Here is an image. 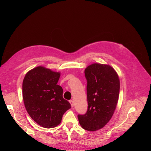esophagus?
Segmentation results:
<instances>
[{"instance_id": "esophagus-1", "label": "esophagus", "mask_w": 151, "mask_h": 151, "mask_svg": "<svg viewBox=\"0 0 151 151\" xmlns=\"http://www.w3.org/2000/svg\"><path fill=\"white\" fill-rule=\"evenodd\" d=\"M70 104H71V106L72 107H74V101H72V100H70L69 101Z\"/></svg>"}]
</instances>
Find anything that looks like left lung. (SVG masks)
Wrapping results in <instances>:
<instances>
[{
    "label": "left lung",
    "mask_w": 151,
    "mask_h": 151,
    "mask_svg": "<svg viewBox=\"0 0 151 151\" xmlns=\"http://www.w3.org/2000/svg\"><path fill=\"white\" fill-rule=\"evenodd\" d=\"M88 111L78 115L84 129L95 132L101 129L110 120L119 98L120 79L109 65L94 63L86 68Z\"/></svg>",
    "instance_id": "1"
}]
</instances>
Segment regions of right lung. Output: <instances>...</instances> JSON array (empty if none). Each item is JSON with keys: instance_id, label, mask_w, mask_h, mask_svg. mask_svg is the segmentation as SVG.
I'll return each instance as SVG.
<instances>
[{"instance_id": "1", "label": "right lung", "mask_w": 151, "mask_h": 151, "mask_svg": "<svg viewBox=\"0 0 151 151\" xmlns=\"http://www.w3.org/2000/svg\"><path fill=\"white\" fill-rule=\"evenodd\" d=\"M60 73L43 66L26 73L22 82V98L31 118L41 127L51 129L61 123L63 115L71 108L63 98L57 84Z\"/></svg>"}]
</instances>
